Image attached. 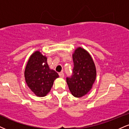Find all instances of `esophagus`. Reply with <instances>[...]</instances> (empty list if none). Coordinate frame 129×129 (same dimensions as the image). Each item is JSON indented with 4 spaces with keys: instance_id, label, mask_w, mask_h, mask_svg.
Instances as JSON below:
<instances>
[{
    "instance_id": "esophagus-1",
    "label": "esophagus",
    "mask_w": 129,
    "mask_h": 129,
    "mask_svg": "<svg viewBox=\"0 0 129 129\" xmlns=\"http://www.w3.org/2000/svg\"><path fill=\"white\" fill-rule=\"evenodd\" d=\"M59 77H61V78H63V77H64V74H63V72H60L59 73Z\"/></svg>"
}]
</instances>
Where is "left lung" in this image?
Segmentation results:
<instances>
[{
    "label": "left lung",
    "instance_id": "left-lung-1",
    "mask_svg": "<svg viewBox=\"0 0 129 129\" xmlns=\"http://www.w3.org/2000/svg\"><path fill=\"white\" fill-rule=\"evenodd\" d=\"M73 60L74 68L72 75L67 77V83L73 95L81 97L89 92L95 81V64L89 54L81 47L74 51Z\"/></svg>",
    "mask_w": 129,
    "mask_h": 129
}]
</instances>
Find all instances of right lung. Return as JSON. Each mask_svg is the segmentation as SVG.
<instances>
[{"instance_id": "add662e5", "label": "right lung", "mask_w": 129, "mask_h": 129, "mask_svg": "<svg viewBox=\"0 0 129 129\" xmlns=\"http://www.w3.org/2000/svg\"><path fill=\"white\" fill-rule=\"evenodd\" d=\"M24 77L31 91L37 96L44 97L50 92L54 80L59 75L55 70L49 69L47 58L37 51L27 62Z\"/></svg>"}]
</instances>
